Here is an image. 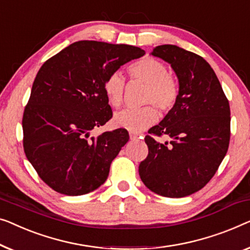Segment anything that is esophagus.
<instances>
[{
	"mask_svg": "<svg viewBox=\"0 0 250 250\" xmlns=\"http://www.w3.org/2000/svg\"><path fill=\"white\" fill-rule=\"evenodd\" d=\"M129 139H131L132 141H136V140H139L140 137H139V135H137V134H135V133H129Z\"/></svg>",
	"mask_w": 250,
	"mask_h": 250,
	"instance_id": "obj_1",
	"label": "esophagus"
}]
</instances>
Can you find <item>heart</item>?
<instances>
[{"mask_svg": "<svg viewBox=\"0 0 250 250\" xmlns=\"http://www.w3.org/2000/svg\"><path fill=\"white\" fill-rule=\"evenodd\" d=\"M132 78L146 84L144 103H150L161 110H169L178 98V83L168 68L160 61L146 57L133 63L128 67ZM125 89V79L121 72H114L106 79L104 84V95L108 103L118 108L123 103ZM153 104L142 108H127L114 116V123L118 127L131 132H140L158 119V110Z\"/></svg>", "mask_w": 250, "mask_h": 250, "instance_id": "1", "label": "heart"}]
</instances>
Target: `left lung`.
Here are the masks:
<instances>
[{"mask_svg":"<svg viewBox=\"0 0 250 250\" xmlns=\"http://www.w3.org/2000/svg\"><path fill=\"white\" fill-rule=\"evenodd\" d=\"M151 55L170 64L178 79L175 104L146 136L149 154L140 164L144 185L165 197L196 193L208 184L226 157L230 141V107L214 71L203 57L176 45L157 46Z\"/></svg>","mask_w":250,"mask_h":250,"instance_id":"1","label":"left lung"}]
</instances>
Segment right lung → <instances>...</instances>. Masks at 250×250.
<instances>
[{"instance_id":"1","label":"right lung","mask_w":250,"mask_h":250,"mask_svg":"<svg viewBox=\"0 0 250 250\" xmlns=\"http://www.w3.org/2000/svg\"><path fill=\"white\" fill-rule=\"evenodd\" d=\"M144 54L131 45L81 41L38 71L23 113V149L39 177L57 193L78 196L106 182L111 161L129 136L124 128L90 135L113 117L104 81Z\"/></svg>"}]
</instances>
